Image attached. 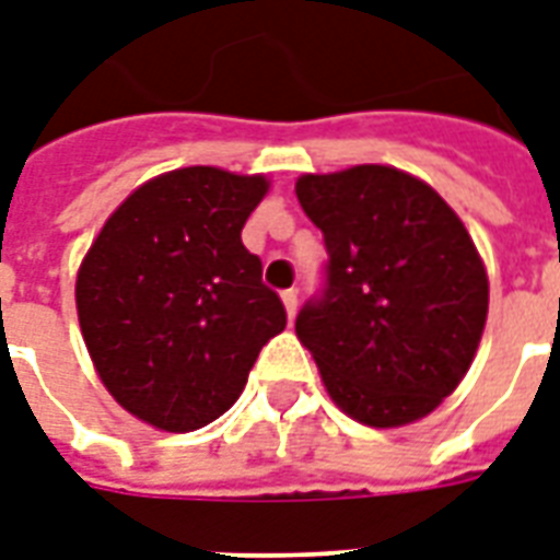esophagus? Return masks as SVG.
Segmentation results:
<instances>
[{
  "label": "esophagus",
  "instance_id": "esophagus-1",
  "mask_svg": "<svg viewBox=\"0 0 560 560\" xmlns=\"http://www.w3.org/2000/svg\"><path fill=\"white\" fill-rule=\"evenodd\" d=\"M281 302H284V311H288V317H296V305H299V293L296 290H284L281 293Z\"/></svg>",
  "mask_w": 560,
  "mask_h": 560
}]
</instances>
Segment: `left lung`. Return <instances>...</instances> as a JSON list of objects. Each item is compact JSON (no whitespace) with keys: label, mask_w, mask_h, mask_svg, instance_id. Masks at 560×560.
<instances>
[{"label":"left lung","mask_w":560,"mask_h":560,"mask_svg":"<svg viewBox=\"0 0 560 560\" xmlns=\"http://www.w3.org/2000/svg\"><path fill=\"white\" fill-rule=\"evenodd\" d=\"M326 241V288L296 335L340 411L373 429L432 413L467 375L488 319V272L438 190L396 166L302 176Z\"/></svg>","instance_id":"left-lung-1"}]
</instances>
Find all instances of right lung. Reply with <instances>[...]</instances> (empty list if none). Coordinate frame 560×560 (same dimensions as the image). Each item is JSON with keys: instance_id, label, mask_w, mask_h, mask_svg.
Masks as SVG:
<instances>
[{"instance_id": "add662e5", "label": "right lung", "mask_w": 560, "mask_h": 560, "mask_svg": "<svg viewBox=\"0 0 560 560\" xmlns=\"http://www.w3.org/2000/svg\"><path fill=\"white\" fill-rule=\"evenodd\" d=\"M270 182L185 166L140 185L84 255L79 326L108 394L161 432L225 413L288 314L241 241Z\"/></svg>"}]
</instances>
